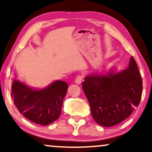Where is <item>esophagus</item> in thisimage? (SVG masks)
Listing matches in <instances>:
<instances>
[{
	"mask_svg": "<svg viewBox=\"0 0 152 152\" xmlns=\"http://www.w3.org/2000/svg\"><path fill=\"white\" fill-rule=\"evenodd\" d=\"M82 80H83V76L78 75L76 77L75 83L76 84H78V85H79V84H80L81 83H82Z\"/></svg>",
	"mask_w": 152,
	"mask_h": 152,
	"instance_id": "1",
	"label": "esophagus"
}]
</instances>
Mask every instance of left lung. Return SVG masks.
<instances>
[{
    "label": "left lung",
    "instance_id": "1",
    "mask_svg": "<svg viewBox=\"0 0 152 152\" xmlns=\"http://www.w3.org/2000/svg\"><path fill=\"white\" fill-rule=\"evenodd\" d=\"M142 82L137 65L131 56L126 69L106 75H90L82 87L92 117L104 127L117 125L132 114L141 102Z\"/></svg>",
    "mask_w": 152,
    "mask_h": 152
}]
</instances>
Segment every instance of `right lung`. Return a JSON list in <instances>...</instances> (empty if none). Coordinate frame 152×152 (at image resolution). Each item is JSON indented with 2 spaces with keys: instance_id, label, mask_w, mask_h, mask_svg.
Here are the masks:
<instances>
[{
  "instance_id": "obj_1",
  "label": "right lung",
  "mask_w": 152,
  "mask_h": 152,
  "mask_svg": "<svg viewBox=\"0 0 152 152\" xmlns=\"http://www.w3.org/2000/svg\"><path fill=\"white\" fill-rule=\"evenodd\" d=\"M68 85L56 80L44 89H33L18 80L11 86V98L20 113L26 119L42 126L58 119Z\"/></svg>"
}]
</instances>
